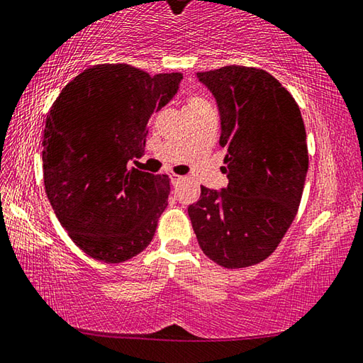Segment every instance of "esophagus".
Instances as JSON below:
<instances>
[{
    "label": "esophagus",
    "mask_w": 363,
    "mask_h": 363,
    "mask_svg": "<svg viewBox=\"0 0 363 363\" xmlns=\"http://www.w3.org/2000/svg\"><path fill=\"white\" fill-rule=\"evenodd\" d=\"M170 177H172V180H174V183H178V182H183V180H185V178H183L182 175H177V174H172Z\"/></svg>",
    "instance_id": "34e87169"
}]
</instances>
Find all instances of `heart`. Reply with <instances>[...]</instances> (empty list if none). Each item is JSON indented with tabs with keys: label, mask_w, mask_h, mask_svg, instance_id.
I'll use <instances>...</instances> for the list:
<instances>
[{
	"label": "heart",
	"mask_w": 363,
	"mask_h": 363,
	"mask_svg": "<svg viewBox=\"0 0 363 363\" xmlns=\"http://www.w3.org/2000/svg\"><path fill=\"white\" fill-rule=\"evenodd\" d=\"M204 106H208V101L202 97V95L193 94V95H189L186 100L185 110H198V108H204Z\"/></svg>",
	"instance_id": "1"
}]
</instances>
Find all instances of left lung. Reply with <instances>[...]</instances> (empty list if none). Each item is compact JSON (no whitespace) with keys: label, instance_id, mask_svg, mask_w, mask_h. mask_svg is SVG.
<instances>
[{"label":"left lung","instance_id":"1","mask_svg":"<svg viewBox=\"0 0 363 363\" xmlns=\"http://www.w3.org/2000/svg\"><path fill=\"white\" fill-rule=\"evenodd\" d=\"M215 95L228 186L188 207L202 252L226 269L268 258L300 207L309 165L300 106L274 76L228 65L198 73Z\"/></svg>","mask_w":363,"mask_h":363}]
</instances>
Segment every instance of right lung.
I'll list each match as a JSON object with an SVG mask.
<instances>
[{"instance_id": "obj_1", "label": "right lung", "mask_w": 363, "mask_h": 363, "mask_svg": "<svg viewBox=\"0 0 363 363\" xmlns=\"http://www.w3.org/2000/svg\"><path fill=\"white\" fill-rule=\"evenodd\" d=\"M182 79V73L151 76L127 63H101L69 81L50 106L44 189L60 225L89 257L123 263L152 240L170 178L127 162L145 151L148 121Z\"/></svg>"}]
</instances>
